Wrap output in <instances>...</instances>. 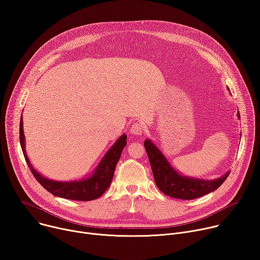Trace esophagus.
<instances>
[{"label":"esophagus","instance_id":"esophagus-1","mask_svg":"<svg viewBox=\"0 0 260 260\" xmlns=\"http://www.w3.org/2000/svg\"><path fill=\"white\" fill-rule=\"evenodd\" d=\"M144 126L142 123H136V124H133L130 128V132L134 135H142L144 133Z\"/></svg>","mask_w":260,"mask_h":260}]
</instances>
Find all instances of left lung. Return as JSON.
Listing matches in <instances>:
<instances>
[{
	"instance_id": "8db88e82",
	"label": "left lung",
	"mask_w": 260,
	"mask_h": 260,
	"mask_svg": "<svg viewBox=\"0 0 260 260\" xmlns=\"http://www.w3.org/2000/svg\"><path fill=\"white\" fill-rule=\"evenodd\" d=\"M237 116L241 118L239 112H237ZM144 145L149 157L155 183L159 189L169 197L182 200H192L202 197L221 186L230 174V171H228L222 177L214 180H205V179L181 175L171 166L164 153L151 139L147 138Z\"/></svg>"
}]
</instances>
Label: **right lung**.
<instances>
[{"mask_svg":"<svg viewBox=\"0 0 260 260\" xmlns=\"http://www.w3.org/2000/svg\"><path fill=\"white\" fill-rule=\"evenodd\" d=\"M26 139L23 128V116L19 122V142L27 161V165L32 172L36 180L41 183L44 188L56 197H60L76 201H91L101 197L109 187L115 167L121 158V154L127 145V135L123 134L117 141L110 147L104 157L99 162L92 174L83 179H78L74 181H56L43 176L38 173L31 165L29 157L26 153Z\"/></svg>","mask_w":260,"mask_h":260,"instance_id":"add662e5","label":"right lung"}]
</instances>
